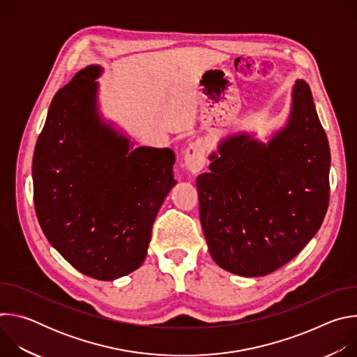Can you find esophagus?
I'll use <instances>...</instances> for the list:
<instances>
[{
  "mask_svg": "<svg viewBox=\"0 0 357 357\" xmlns=\"http://www.w3.org/2000/svg\"><path fill=\"white\" fill-rule=\"evenodd\" d=\"M183 162L189 172L197 174L206 164V149L203 142L200 141H190L188 148L183 152Z\"/></svg>",
  "mask_w": 357,
  "mask_h": 357,
  "instance_id": "esophagus-1",
  "label": "esophagus"
}]
</instances>
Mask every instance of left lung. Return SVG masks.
<instances>
[{
  "mask_svg": "<svg viewBox=\"0 0 357 357\" xmlns=\"http://www.w3.org/2000/svg\"><path fill=\"white\" fill-rule=\"evenodd\" d=\"M196 179L209 252L226 271L271 274L308 244L329 205L331 151L310 86L296 80L287 127L268 145L236 135Z\"/></svg>",
  "mask_w": 357,
  "mask_h": 357,
  "instance_id": "8db88e82",
  "label": "left lung"
}]
</instances>
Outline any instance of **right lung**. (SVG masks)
<instances>
[{"instance_id":"right-lung-1","label":"right lung","mask_w":357,"mask_h":357,"mask_svg":"<svg viewBox=\"0 0 357 357\" xmlns=\"http://www.w3.org/2000/svg\"><path fill=\"white\" fill-rule=\"evenodd\" d=\"M100 66H87L50 103L33 160L40 229L82 274L113 281L146 256L152 225L176 183L174 151L139 146L100 121Z\"/></svg>"}]
</instances>
